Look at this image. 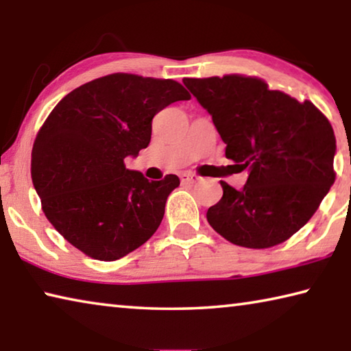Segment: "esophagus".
Instances as JSON below:
<instances>
[{
  "mask_svg": "<svg viewBox=\"0 0 351 351\" xmlns=\"http://www.w3.org/2000/svg\"><path fill=\"white\" fill-rule=\"evenodd\" d=\"M180 178H181L182 184H195V182H198L201 180L199 176L190 173V171H184V173L180 175Z\"/></svg>",
  "mask_w": 351,
  "mask_h": 351,
  "instance_id": "esophagus-1",
  "label": "esophagus"
}]
</instances>
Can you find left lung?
Segmentation results:
<instances>
[{"label": "left lung", "mask_w": 351, "mask_h": 351, "mask_svg": "<svg viewBox=\"0 0 351 351\" xmlns=\"http://www.w3.org/2000/svg\"><path fill=\"white\" fill-rule=\"evenodd\" d=\"M212 116L232 159L249 176L223 197L207 221L226 240L265 249L288 240L308 223L335 182L336 138L328 119L311 102L271 91L255 77L184 79Z\"/></svg>", "instance_id": "1"}]
</instances>
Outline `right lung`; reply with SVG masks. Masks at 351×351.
Listing matches in <instances>:
<instances>
[{
  "mask_svg": "<svg viewBox=\"0 0 351 351\" xmlns=\"http://www.w3.org/2000/svg\"><path fill=\"white\" fill-rule=\"evenodd\" d=\"M189 99L175 80L111 74L51 111L34 142L31 175L46 218L71 245L112 261L156 232L180 178L148 181L123 161L150 144L156 112Z\"/></svg>",
  "mask_w": 351,
  "mask_h": 351,
  "instance_id": "right-lung-1",
  "label": "right lung"
}]
</instances>
